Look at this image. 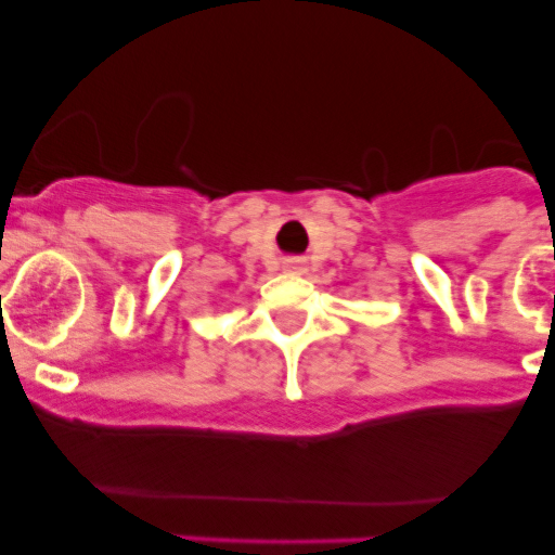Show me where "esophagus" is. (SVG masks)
<instances>
[{"label":"esophagus","mask_w":555,"mask_h":555,"mask_svg":"<svg viewBox=\"0 0 555 555\" xmlns=\"http://www.w3.org/2000/svg\"><path fill=\"white\" fill-rule=\"evenodd\" d=\"M282 268L287 273H306V260L304 257H284Z\"/></svg>","instance_id":"esophagus-1"}]
</instances>
